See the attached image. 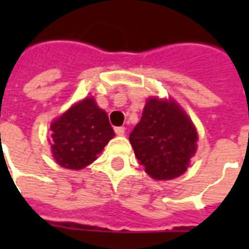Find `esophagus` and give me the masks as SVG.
<instances>
[{"instance_id": "34e87169", "label": "esophagus", "mask_w": 249, "mask_h": 249, "mask_svg": "<svg viewBox=\"0 0 249 249\" xmlns=\"http://www.w3.org/2000/svg\"><path fill=\"white\" fill-rule=\"evenodd\" d=\"M115 133H116L117 136H124L125 128L124 126H116V128H115Z\"/></svg>"}]
</instances>
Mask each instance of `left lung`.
I'll use <instances>...</instances> for the list:
<instances>
[{
  "instance_id": "obj_1",
  "label": "left lung",
  "mask_w": 249,
  "mask_h": 249,
  "mask_svg": "<svg viewBox=\"0 0 249 249\" xmlns=\"http://www.w3.org/2000/svg\"><path fill=\"white\" fill-rule=\"evenodd\" d=\"M129 141L144 172L154 179L166 181L187 170L196 152L197 133L176 102L150 98Z\"/></svg>"
}]
</instances>
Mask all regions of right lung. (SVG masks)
Here are the masks:
<instances>
[{
  "label": "right lung",
  "instance_id": "1",
  "mask_svg": "<svg viewBox=\"0 0 249 249\" xmlns=\"http://www.w3.org/2000/svg\"><path fill=\"white\" fill-rule=\"evenodd\" d=\"M50 144L54 159L67 169H83L97 159L115 137L107 113L93 97L85 98L50 125Z\"/></svg>",
  "mask_w": 249,
  "mask_h": 249
}]
</instances>
